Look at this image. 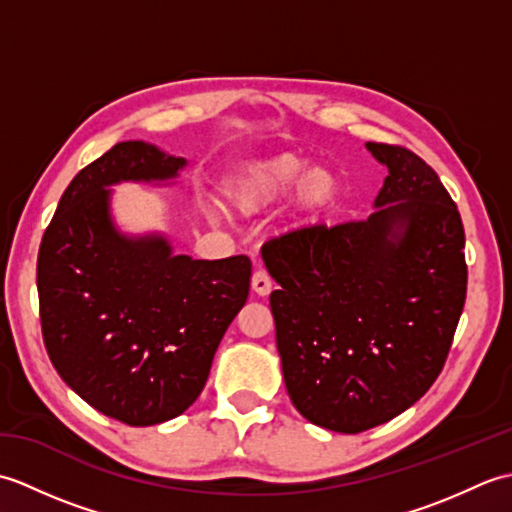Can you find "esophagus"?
<instances>
[{
    "label": "esophagus",
    "instance_id": "1",
    "mask_svg": "<svg viewBox=\"0 0 512 512\" xmlns=\"http://www.w3.org/2000/svg\"><path fill=\"white\" fill-rule=\"evenodd\" d=\"M250 284H253V290L257 292L259 297H266L268 292H270V288H273V281H270V277H268V273L264 268H257L255 273H253V279H250Z\"/></svg>",
    "mask_w": 512,
    "mask_h": 512
}]
</instances>
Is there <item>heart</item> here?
<instances>
[{
    "label": "heart",
    "mask_w": 512,
    "mask_h": 512,
    "mask_svg": "<svg viewBox=\"0 0 512 512\" xmlns=\"http://www.w3.org/2000/svg\"><path fill=\"white\" fill-rule=\"evenodd\" d=\"M292 191L286 211L288 228H303L334 204L339 178L330 167L308 165L295 154H277L235 167L222 182V200L237 215H259Z\"/></svg>",
    "instance_id": "b5f03b06"
}]
</instances>
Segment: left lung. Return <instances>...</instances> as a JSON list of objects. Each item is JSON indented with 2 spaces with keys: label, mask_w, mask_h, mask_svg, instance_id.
Listing matches in <instances>:
<instances>
[{
  "label": "left lung",
  "mask_w": 512,
  "mask_h": 512,
  "mask_svg": "<svg viewBox=\"0 0 512 512\" xmlns=\"http://www.w3.org/2000/svg\"><path fill=\"white\" fill-rule=\"evenodd\" d=\"M365 147L389 171L367 220L303 226L262 248L288 396L339 433L427 394L466 299L464 226L438 173L405 147Z\"/></svg>",
  "instance_id": "1"
}]
</instances>
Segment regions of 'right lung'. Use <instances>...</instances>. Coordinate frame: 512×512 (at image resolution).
<instances>
[{
	"label": "right lung",
	"instance_id": "1",
	"mask_svg": "<svg viewBox=\"0 0 512 512\" xmlns=\"http://www.w3.org/2000/svg\"><path fill=\"white\" fill-rule=\"evenodd\" d=\"M184 167L143 140L114 145L76 173L39 248V317L54 369L88 405L129 427L193 405L248 299L246 255H173L165 235L129 237L112 220L107 187L173 180Z\"/></svg>",
	"mask_w": 512,
	"mask_h": 512
}]
</instances>
